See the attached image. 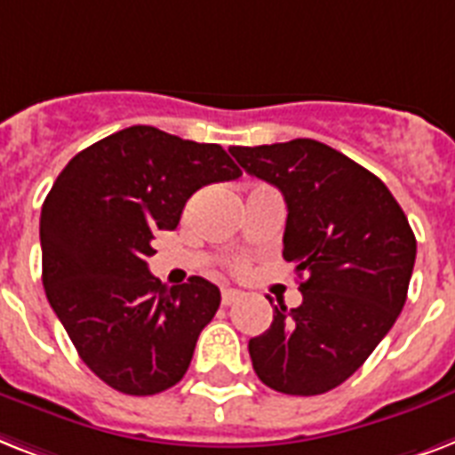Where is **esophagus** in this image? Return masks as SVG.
<instances>
[{
    "label": "esophagus",
    "mask_w": 455,
    "mask_h": 455,
    "mask_svg": "<svg viewBox=\"0 0 455 455\" xmlns=\"http://www.w3.org/2000/svg\"><path fill=\"white\" fill-rule=\"evenodd\" d=\"M239 297H242V291L230 290V287H225V290L220 291V301H223V306H232Z\"/></svg>",
    "instance_id": "obj_1"
}]
</instances>
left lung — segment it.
<instances>
[{"mask_svg":"<svg viewBox=\"0 0 455 455\" xmlns=\"http://www.w3.org/2000/svg\"><path fill=\"white\" fill-rule=\"evenodd\" d=\"M230 154L283 192V256L304 277L301 306H275L270 327L249 339L253 371L275 392H330L399 318L413 275V230L385 182L327 144L291 140Z\"/></svg>","mask_w":455,"mask_h":455,"instance_id":"1","label":"left lung"}]
</instances>
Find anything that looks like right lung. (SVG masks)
<instances>
[{
	"mask_svg": "<svg viewBox=\"0 0 455 455\" xmlns=\"http://www.w3.org/2000/svg\"><path fill=\"white\" fill-rule=\"evenodd\" d=\"M239 175L220 144L132 125L76 154L49 189L42 284L84 365L116 392L151 396L188 372L220 290L204 277L168 290L147 259L196 189Z\"/></svg>",
	"mask_w": 455,
	"mask_h": 455,
	"instance_id": "1",
	"label": "right lung"
}]
</instances>
